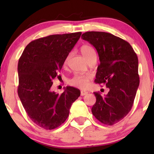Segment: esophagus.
I'll list each match as a JSON object with an SVG mask.
<instances>
[{
    "mask_svg": "<svg viewBox=\"0 0 154 154\" xmlns=\"http://www.w3.org/2000/svg\"><path fill=\"white\" fill-rule=\"evenodd\" d=\"M88 94V92L85 91V90H81V96H84L85 95V94Z\"/></svg>",
    "mask_w": 154,
    "mask_h": 154,
    "instance_id": "1",
    "label": "esophagus"
}]
</instances>
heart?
<instances>
[{"instance_id": "b5f03b06", "label": "heart", "mask_w": 154, "mask_h": 154, "mask_svg": "<svg viewBox=\"0 0 154 154\" xmlns=\"http://www.w3.org/2000/svg\"><path fill=\"white\" fill-rule=\"evenodd\" d=\"M81 52L83 56L85 58V60L88 61L92 57L96 56V52L91 46L88 45H84L81 48ZM71 54H69L66 57L65 60L64 64H66L67 62L70 58ZM92 77L90 75H82V74H75L69 80V83L73 87L80 88V89H85L88 87L89 82L91 80Z\"/></svg>"}]
</instances>
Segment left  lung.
I'll return each instance as SVG.
<instances>
[{
  "label": "left lung",
  "instance_id": "left-lung-1",
  "mask_svg": "<svg viewBox=\"0 0 154 154\" xmlns=\"http://www.w3.org/2000/svg\"><path fill=\"white\" fill-rule=\"evenodd\" d=\"M82 39L95 48L100 64L96 73V83L105 85L108 94L94 92L96 102L92 113L101 123L113 125L131 110L140 85L138 58L128 42L109 33L88 31Z\"/></svg>",
  "mask_w": 154,
  "mask_h": 154
}]
</instances>
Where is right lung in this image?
Listing matches in <instances>:
<instances>
[{"instance_id": "right-lung-1", "label": "right lung", "mask_w": 154, "mask_h": 154, "mask_svg": "<svg viewBox=\"0 0 154 154\" xmlns=\"http://www.w3.org/2000/svg\"><path fill=\"white\" fill-rule=\"evenodd\" d=\"M81 35V32L55 34L34 40L19 60V97L31 121L45 130L62 125L71 104L81 95L79 89L71 86L61 94L50 90Z\"/></svg>"}]
</instances>
